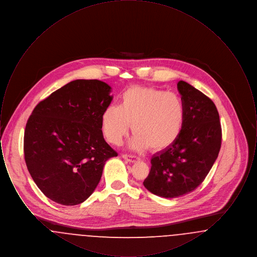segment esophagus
<instances>
[{"instance_id":"34e87169","label":"esophagus","mask_w":257,"mask_h":257,"mask_svg":"<svg viewBox=\"0 0 257 257\" xmlns=\"http://www.w3.org/2000/svg\"><path fill=\"white\" fill-rule=\"evenodd\" d=\"M122 158L125 160H127L128 162H131V163H135L137 162L138 160H140V158L136 155H132V154H122Z\"/></svg>"}]
</instances>
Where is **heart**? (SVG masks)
I'll list each match as a JSON object with an SVG mask.
<instances>
[{"label":"heart","instance_id":"b5f03b06","mask_svg":"<svg viewBox=\"0 0 257 257\" xmlns=\"http://www.w3.org/2000/svg\"><path fill=\"white\" fill-rule=\"evenodd\" d=\"M185 110L182 100L172 92L154 87L132 86L119 96L118 106L108 107L102 115V131L107 141L119 145L130 129L134 148L162 150L181 134Z\"/></svg>","mask_w":257,"mask_h":257}]
</instances>
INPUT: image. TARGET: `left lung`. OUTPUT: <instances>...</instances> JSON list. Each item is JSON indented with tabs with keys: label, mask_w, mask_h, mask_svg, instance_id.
<instances>
[{
	"label": "left lung",
	"mask_w": 257,
	"mask_h": 257,
	"mask_svg": "<svg viewBox=\"0 0 257 257\" xmlns=\"http://www.w3.org/2000/svg\"><path fill=\"white\" fill-rule=\"evenodd\" d=\"M185 117L178 139L151 158L144 185L167 198L193 192L203 182L221 146L220 115L214 102L190 84L179 81Z\"/></svg>",
	"instance_id": "obj_1"
}]
</instances>
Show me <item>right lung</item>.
Masks as SVG:
<instances>
[{
  "mask_svg": "<svg viewBox=\"0 0 257 257\" xmlns=\"http://www.w3.org/2000/svg\"><path fill=\"white\" fill-rule=\"evenodd\" d=\"M110 86L99 80H75L40 101L24 133L28 171L51 200L71 206L95 190L106 161L117 152L105 142L102 115Z\"/></svg>",
  "mask_w": 257,
  "mask_h": 257,
  "instance_id": "1",
  "label": "right lung"
}]
</instances>
